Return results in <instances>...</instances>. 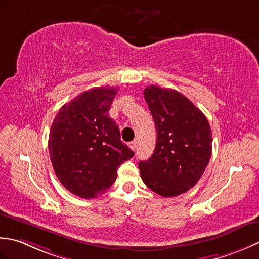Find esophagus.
Listing matches in <instances>:
<instances>
[{
    "instance_id": "1",
    "label": "esophagus",
    "mask_w": 259,
    "mask_h": 259,
    "mask_svg": "<svg viewBox=\"0 0 259 259\" xmlns=\"http://www.w3.org/2000/svg\"><path fill=\"white\" fill-rule=\"evenodd\" d=\"M130 145V147L133 151H135L136 150V141H133V142H131V143L128 144Z\"/></svg>"
}]
</instances>
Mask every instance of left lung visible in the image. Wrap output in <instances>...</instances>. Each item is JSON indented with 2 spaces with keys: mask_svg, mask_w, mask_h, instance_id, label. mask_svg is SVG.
I'll use <instances>...</instances> for the list:
<instances>
[{
  "mask_svg": "<svg viewBox=\"0 0 259 259\" xmlns=\"http://www.w3.org/2000/svg\"><path fill=\"white\" fill-rule=\"evenodd\" d=\"M144 98L156 130L154 153L140 161L141 178L162 197H177L196 186L211 157L212 132L203 113L174 89L149 86Z\"/></svg>",
  "mask_w": 259,
  "mask_h": 259,
  "instance_id": "left-lung-1",
  "label": "left lung"
}]
</instances>
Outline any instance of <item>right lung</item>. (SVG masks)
Returning <instances> with one entry per match:
<instances>
[{
	"instance_id": "add662e5",
	"label": "right lung",
	"mask_w": 259,
	"mask_h": 259,
	"mask_svg": "<svg viewBox=\"0 0 259 259\" xmlns=\"http://www.w3.org/2000/svg\"><path fill=\"white\" fill-rule=\"evenodd\" d=\"M117 87H97L78 95L57 113L49 134V154L58 180L83 199L113 186L117 168L134 156L120 141L108 110Z\"/></svg>"
}]
</instances>
